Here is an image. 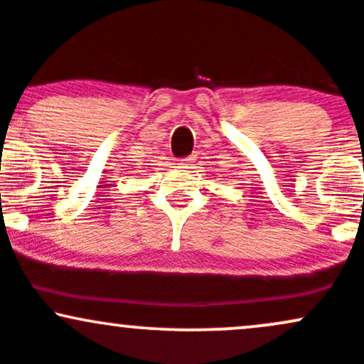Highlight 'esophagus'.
<instances>
[{
	"label": "esophagus",
	"mask_w": 364,
	"mask_h": 364,
	"mask_svg": "<svg viewBox=\"0 0 364 364\" xmlns=\"http://www.w3.org/2000/svg\"><path fill=\"white\" fill-rule=\"evenodd\" d=\"M191 161H193V159H183V161H179V167H183V169H190Z\"/></svg>",
	"instance_id": "obj_1"
}]
</instances>
